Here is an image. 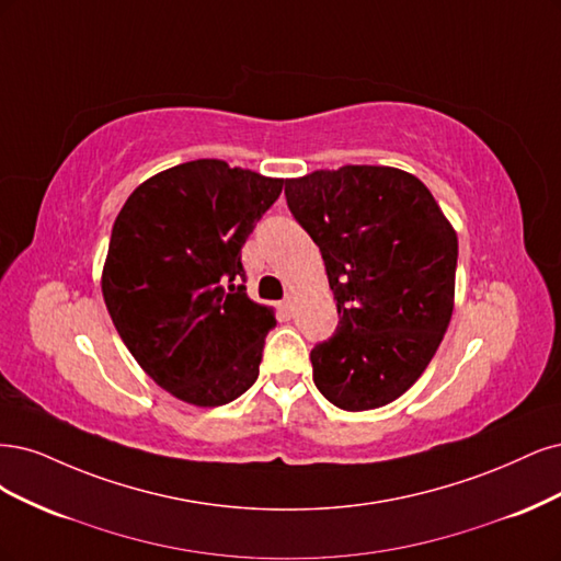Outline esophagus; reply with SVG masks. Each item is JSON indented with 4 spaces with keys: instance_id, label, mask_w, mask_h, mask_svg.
I'll return each mask as SVG.
<instances>
[{
    "instance_id": "34e87169",
    "label": "esophagus",
    "mask_w": 561,
    "mask_h": 561,
    "mask_svg": "<svg viewBox=\"0 0 561 561\" xmlns=\"http://www.w3.org/2000/svg\"><path fill=\"white\" fill-rule=\"evenodd\" d=\"M279 312H282L284 319H291V317H294V302L288 300V298L282 300V302H279Z\"/></svg>"
}]
</instances>
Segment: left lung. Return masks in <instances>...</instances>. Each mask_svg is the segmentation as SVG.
Instances as JSON below:
<instances>
[{"instance_id": "1", "label": "left lung", "mask_w": 561, "mask_h": 561, "mask_svg": "<svg viewBox=\"0 0 561 561\" xmlns=\"http://www.w3.org/2000/svg\"><path fill=\"white\" fill-rule=\"evenodd\" d=\"M286 205L321 251L340 323L312 350L340 410L399 399L431 364L455 310L457 232L414 174L345 165L286 179Z\"/></svg>"}]
</instances>
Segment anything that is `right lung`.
I'll return each instance as SVG.
<instances>
[{"mask_svg": "<svg viewBox=\"0 0 561 561\" xmlns=\"http://www.w3.org/2000/svg\"><path fill=\"white\" fill-rule=\"evenodd\" d=\"M284 179L191 160L118 211L102 296L141 370L179 401L226 405L256 382L275 310L251 300L240 251Z\"/></svg>", "mask_w": 561, "mask_h": 561, "instance_id": "obj_1", "label": "right lung"}]
</instances>
